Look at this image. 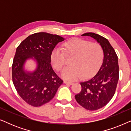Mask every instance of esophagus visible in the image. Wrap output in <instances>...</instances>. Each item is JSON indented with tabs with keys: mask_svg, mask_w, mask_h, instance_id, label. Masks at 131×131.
Masks as SVG:
<instances>
[{
	"mask_svg": "<svg viewBox=\"0 0 131 131\" xmlns=\"http://www.w3.org/2000/svg\"><path fill=\"white\" fill-rule=\"evenodd\" d=\"M64 83H65V84H67V85H73V82H70L66 81V80H64Z\"/></svg>",
	"mask_w": 131,
	"mask_h": 131,
	"instance_id": "esophagus-1",
	"label": "esophagus"
}]
</instances>
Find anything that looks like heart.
<instances>
[{"label":"heart","mask_w":131,"mask_h":131,"mask_svg":"<svg viewBox=\"0 0 131 131\" xmlns=\"http://www.w3.org/2000/svg\"><path fill=\"white\" fill-rule=\"evenodd\" d=\"M67 57H73L71 66L62 71V78L66 80L87 79L99 70L103 61L104 51L98 43L75 38L64 43L62 49L55 48L51 51V61L57 71L62 69Z\"/></svg>","instance_id":"obj_1"}]
</instances>
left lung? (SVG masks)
Here are the masks:
<instances>
[{
	"mask_svg": "<svg viewBox=\"0 0 131 131\" xmlns=\"http://www.w3.org/2000/svg\"><path fill=\"white\" fill-rule=\"evenodd\" d=\"M87 36L95 39L104 51L103 62L99 71L92 79L80 83L82 90L75 95L77 102L88 110H96L105 106L115 94L119 80L118 57L106 38L94 33Z\"/></svg>",
	"mask_w": 131,
	"mask_h": 131,
	"instance_id": "1",
	"label": "left lung"
}]
</instances>
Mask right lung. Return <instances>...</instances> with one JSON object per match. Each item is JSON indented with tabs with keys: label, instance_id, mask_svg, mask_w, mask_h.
<instances>
[{
	"label": "right lung",
	"instance_id": "add662e5",
	"mask_svg": "<svg viewBox=\"0 0 131 131\" xmlns=\"http://www.w3.org/2000/svg\"><path fill=\"white\" fill-rule=\"evenodd\" d=\"M63 37L45 32L29 36L16 50L12 66V82L21 98L28 104L39 107L53 98L63 80L57 76L51 64V53ZM38 64L33 73H26L23 66L29 58Z\"/></svg>",
	"mask_w": 131,
	"mask_h": 131
}]
</instances>
